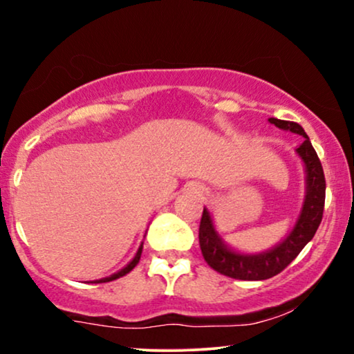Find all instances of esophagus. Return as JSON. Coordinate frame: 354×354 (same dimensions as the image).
Segmentation results:
<instances>
[{
    "instance_id": "obj_1",
    "label": "esophagus",
    "mask_w": 354,
    "mask_h": 354,
    "mask_svg": "<svg viewBox=\"0 0 354 354\" xmlns=\"http://www.w3.org/2000/svg\"><path fill=\"white\" fill-rule=\"evenodd\" d=\"M199 192H203V191H201V189H199Z\"/></svg>"
}]
</instances>
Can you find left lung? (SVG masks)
<instances>
[{"mask_svg":"<svg viewBox=\"0 0 354 354\" xmlns=\"http://www.w3.org/2000/svg\"><path fill=\"white\" fill-rule=\"evenodd\" d=\"M270 124L283 131L297 133L304 137V142L296 149V153L302 160L306 169V196L296 223L279 243L261 253H243L230 248L218 235L214 225L209 209L204 207L199 225V245L203 257L210 268L221 274L241 281L270 279L281 272L286 266L302 252V248L314 239L319 229L325 204V176L324 168L317 156V151L310 144V138L304 129L296 122L281 119H268Z\"/></svg>","mask_w":354,"mask_h":354,"instance_id":"8db88e82","label":"left lung"}]
</instances>
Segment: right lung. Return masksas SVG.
I'll return each instance as SVG.
<instances>
[{
    "instance_id": "1",
    "label": "right lung",
    "mask_w": 354,
    "mask_h": 354,
    "mask_svg": "<svg viewBox=\"0 0 354 354\" xmlns=\"http://www.w3.org/2000/svg\"><path fill=\"white\" fill-rule=\"evenodd\" d=\"M142 248H144V241H142V243H140V247H138L137 253H136V257H133V258L131 259V261H129L127 265H125V266L122 268V270L118 271V272H114V274H111V276H107V277H102V279L91 281V283H109V281H114V279H118V277H122V276L127 274L129 271H132L133 268L137 266L138 259H140V254H142Z\"/></svg>"
}]
</instances>
